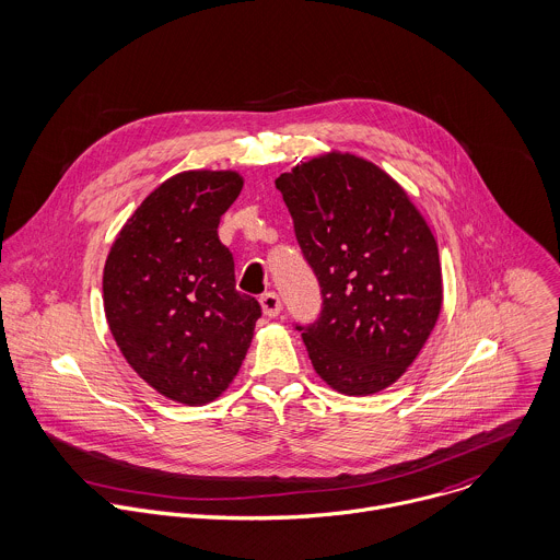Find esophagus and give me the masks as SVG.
<instances>
[{
  "label": "esophagus",
  "mask_w": 560,
  "mask_h": 560,
  "mask_svg": "<svg viewBox=\"0 0 560 560\" xmlns=\"http://www.w3.org/2000/svg\"><path fill=\"white\" fill-rule=\"evenodd\" d=\"M260 306H262V313L267 317H278L280 311H282V300H280L278 293L267 291L265 295H260Z\"/></svg>",
  "instance_id": "34e87169"
}]
</instances>
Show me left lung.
I'll use <instances>...</instances> for the list:
<instances>
[{
    "label": "left lung",
    "instance_id": "8db88e82",
    "mask_svg": "<svg viewBox=\"0 0 560 560\" xmlns=\"http://www.w3.org/2000/svg\"><path fill=\"white\" fill-rule=\"evenodd\" d=\"M322 311L300 326L315 373L371 395L415 362L441 311L439 249L406 191L353 154H328L276 178Z\"/></svg>",
    "mask_w": 560,
    "mask_h": 560
}]
</instances>
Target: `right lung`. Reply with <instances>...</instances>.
<instances>
[{"instance_id": "right-lung-1", "label": "right lung", "mask_w": 560, "mask_h": 560, "mask_svg": "<svg viewBox=\"0 0 560 560\" xmlns=\"http://www.w3.org/2000/svg\"><path fill=\"white\" fill-rule=\"evenodd\" d=\"M236 172H183L132 213L103 269V306L128 364L161 395L196 406L236 377L262 308L236 291L218 222Z\"/></svg>"}]
</instances>
